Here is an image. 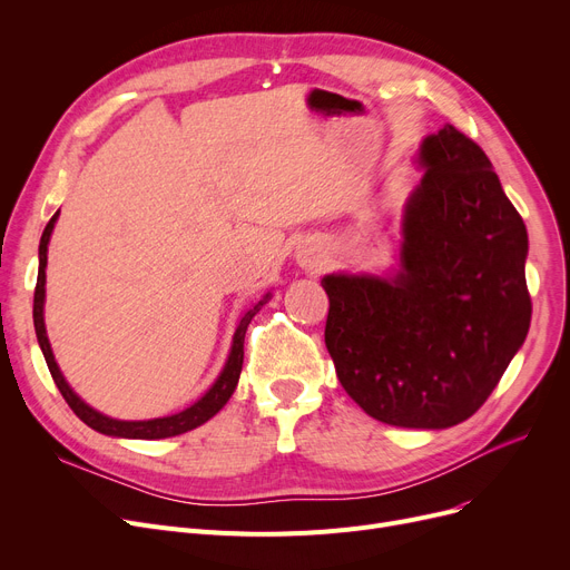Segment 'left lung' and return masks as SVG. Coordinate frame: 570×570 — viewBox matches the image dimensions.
I'll return each instance as SVG.
<instances>
[{
  "instance_id": "8db88e82",
  "label": "left lung",
  "mask_w": 570,
  "mask_h": 570,
  "mask_svg": "<svg viewBox=\"0 0 570 570\" xmlns=\"http://www.w3.org/2000/svg\"><path fill=\"white\" fill-rule=\"evenodd\" d=\"M393 277L325 275V346L381 423L453 428L485 404L531 323L527 226L488 155L445 125L421 145Z\"/></svg>"
}]
</instances>
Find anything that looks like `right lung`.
Masks as SVG:
<instances>
[{"mask_svg": "<svg viewBox=\"0 0 570 570\" xmlns=\"http://www.w3.org/2000/svg\"><path fill=\"white\" fill-rule=\"evenodd\" d=\"M59 213L52 215V219L48 222L43 235H41V245H39V277H37V288H35V331H37V340L39 346L43 351L46 357V365L52 374L55 385L59 387V393L67 400V404L71 406V411L80 417V421L92 428L101 434L108 436H119V439H166V436H177V434H185L203 423H207L209 417L217 415L224 404L230 400L239 372H243V361H245V333H247V325L252 323V318L258 314V309L267 303L269 293L258 301L254 307H249L243 318H239L237 327H235V335H233V346L228 353V361L222 370V374L217 376V381L209 385V391L194 402L189 409L173 413V415H164V417H153V421H117V417H108L99 411H95L89 404H85L73 391L71 385L67 383V379L59 372L57 363H55V355L46 335V323H43V303H46V263H48V243H50V233L55 228Z\"/></svg>", "mask_w": 570, "mask_h": 570, "instance_id": "add662e5", "label": "right lung"}]
</instances>
